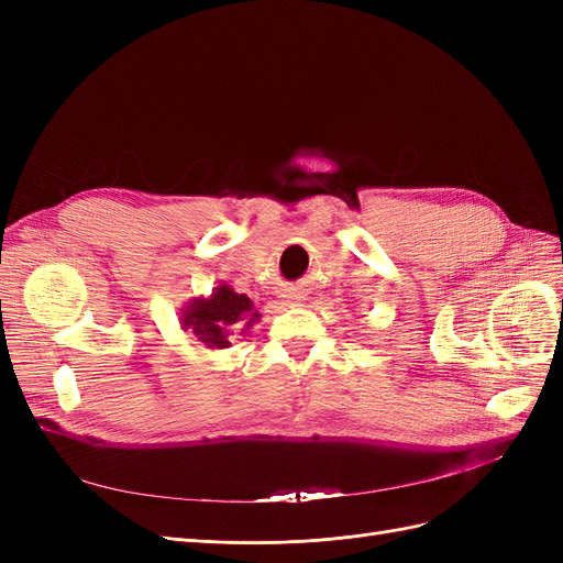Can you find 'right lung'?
<instances>
[{
  "mask_svg": "<svg viewBox=\"0 0 563 563\" xmlns=\"http://www.w3.org/2000/svg\"><path fill=\"white\" fill-rule=\"evenodd\" d=\"M261 314L253 312L249 296L236 294L232 286L223 284L211 294V298H195L187 302L180 314V327L195 333L199 343L211 350L230 347V335L251 329Z\"/></svg>",
  "mask_w": 563,
  "mask_h": 563,
  "instance_id": "1",
  "label": "right lung"
}]
</instances>
